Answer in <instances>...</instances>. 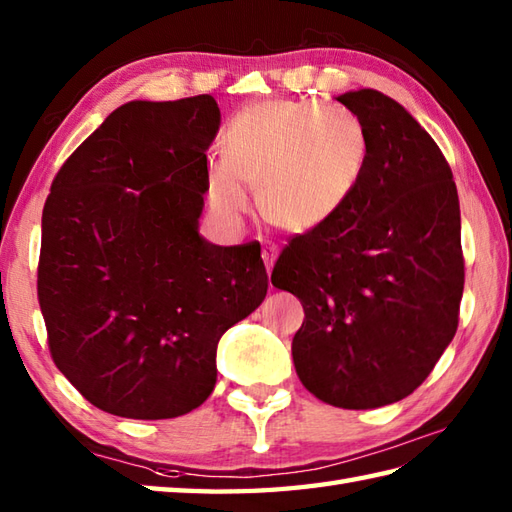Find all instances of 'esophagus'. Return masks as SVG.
<instances>
[{"instance_id": "esophagus-1", "label": "esophagus", "mask_w": 512, "mask_h": 512, "mask_svg": "<svg viewBox=\"0 0 512 512\" xmlns=\"http://www.w3.org/2000/svg\"><path fill=\"white\" fill-rule=\"evenodd\" d=\"M277 253H279V248H277L275 244H264V248H262V257H264V264H266L268 275H270V270H273V266H275Z\"/></svg>"}]
</instances>
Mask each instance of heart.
Instances as JSON below:
<instances>
[{
	"instance_id": "heart-1",
	"label": "heart",
	"mask_w": 512,
	"mask_h": 512,
	"mask_svg": "<svg viewBox=\"0 0 512 512\" xmlns=\"http://www.w3.org/2000/svg\"><path fill=\"white\" fill-rule=\"evenodd\" d=\"M367 158L365 127L345 107L266 101L228 125L224 158H211L206 189L217 213L239 220L248 211L246 187H257L264 220L303 233L343 209Z\"/></svg>"
}]
</instances>
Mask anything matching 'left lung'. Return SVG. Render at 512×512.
Instances as JSON below:
<instances>
[{
	"label": "left lung",
	"instance_id": "obj_1",
	"mask_svg": "<svg viewBox=\"0 0 512 512\" xmlns=\"http://www.w3.org/2000/svg\"><path fill=\"white\" fill-rule=\"evenodd\" d=\"M336 101L365 127L363 180L332 220L290 237L270 281L306 312L292 339L303 387L374 409L418 389L458 330L460 202L447 158L405 107L376 90Z\"/></svg>",
	"mask_w": 512,
	"mask_h": 512
}]
</instances>
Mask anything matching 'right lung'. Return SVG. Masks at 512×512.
<instances>
[{
  "mask_svg": "<svg viewBox=\"0 0 512 512\" xmlns=\"http://www.w3.org/2000/svg\"><path fill=\"white\" fill-rule=\"evenodd\" d=\"M211 94L132 101L63 162L43 204L37 297L54 365L94 407L165 420L200 407L222 334L268 290L259 242L198 233Z\"/></svg>",
  "mask_w": 512,
  "mask_h": 512,
  "instance_id": "obj_1",
  "label": "right lung"
}]
</instances>
